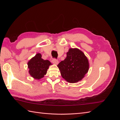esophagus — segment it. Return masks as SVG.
I'll list each match as a JSON object with an SVG mask.
<instances>
[{"label":"esophagus","mask_w":120,"mask_h":120,"mask_svg":"<svg viewBox=\"0 0 120 120\" xmlns=\"http://www.w3.org/2000/svg\"><path fill=\"white\" fill-rule=\"evenodd\" d=\"M52 62L53 64L57 65L58 64H59V61H58L56 59H53L52 60Z\"/></svg>","instance_id":"1"}]
</instances>
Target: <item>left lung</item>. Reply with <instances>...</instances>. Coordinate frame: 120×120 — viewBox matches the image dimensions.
<instances>
[{"label":"left lung","instance_id":"left-lung-1","mask_svg":"<svg viewBox=\"0 0 120 120\" xmlns=\"http://www.w3.org/2000/svg\"><path fill=\"white\" fill-rule=\"evenodd\" d=\"M88 58L77 48H70L67 57L57 65L61 77L67 82L75 83L81 81L89 70Z\"/></svg>","mask_w":120,"mask_h":120}]
</instances>
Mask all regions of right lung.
Masks as SVG:
<instances>
[{
	"label": "right lung",
	"mask_w": 120,
	"mask_h": 120,
	"mask_svg": "<svg viewBox=\"0 0 120 120\" xmlns=\"http://www.w3.org/2000/svg\"><path fill=\"white\" fill-rule=\"evenodd\" d=\"M52 64L49 60L42 59L41 54L38 53L28 61V72L31 77L39 80L44 77L49 66Z\"/></svg>",
	"instance_id": "right-lung-1"
}]
</instances>
